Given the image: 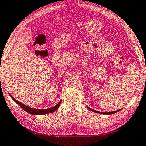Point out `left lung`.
<instances>
[{
	"label": "left lung",
	"instance_id": "obj_1",
	"mask_svg": "<svg viewBox=\"0 0 146 146\" xmlns=\"http://www.w3.org/2000/svg\"><path fill=\"white\" fill-rule=\"evenodd\" d=\"M87 108H88V109H89V110H90L91 111H94V112H96V113H102V114H113V113H116V112H117V111H120L121 110V109H120V110H119L115 111H111V112H100V111H98L94 110L91 109V108H89V107H87Z\"/></svg>",
	"mask_w": 146,
	"mask_h": 146
}]
</instances>
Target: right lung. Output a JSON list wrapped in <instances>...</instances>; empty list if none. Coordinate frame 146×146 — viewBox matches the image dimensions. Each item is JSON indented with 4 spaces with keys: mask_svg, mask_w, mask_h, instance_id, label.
Returning <instances> with one entry per match:
<instances>
[{
    "mask_svg": "<svg viewBox=\"0 0 146 146\" xmlns=\"http://www.w3.org/2000/svg\"><path fill=\"white\" fill-rule=\"evenodd\" d=\"M9 95H10V93H9ZM10 97L12 98V99L14 100V101L16 102L20 107L22 108L25 111L28 112L29 113L33 114V115H44V114L53 113V112L55 111L58 108H59V107L60 104V102H61V100H60V101L58 103L56 106L51 108H48V109H46V110H37V109L29 107L27 106H26V105H24L23 104H22V103L19 102V101H17V100H15V98H13L11 95H10Z\"/></svg>",
    "mask_w": 146,
    "mask_h": 146,
    "instance_id": "obj_1",
    "label": "right lung"
}]
</instances>
